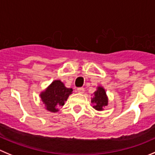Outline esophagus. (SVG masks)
Here are the masks:
<instances>
[{"label": "esophagus", "instance_id": "34e87169", "mask_svg": "<svg viewBox=\"0 0 155 155\" xmlns=\"http://www.w3.org/2000/svg\"><path fill=\"white\" fill-rule=\"evenodd\" d=\"M78 92L79 94H84V89L83 87L78 88Z\"/></svg>", "mask_w": 155, "mask_h": 155}]
</instances>
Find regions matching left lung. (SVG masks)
I'll use <instances>...</instances> for the list:
<instances>
[{
	"label": "left lung",
	"instance_id": "left-lung-1",
	"mask_svg": "<svg viewBox=\"0 0 155 155\" xmlns=\"http://www.w3.org/2000/svg\"><path fill=\"white\" fill-rule=\"evenodd\" d=\"M91 103L93 104V107L98 111H101L104 110V107L108 105V98L107 94L102 87H98L97 91L94 93V96L91 98Z\"/></svg>",
	"mask_w": 155,
	"mask_h": 155
}]
</instances>
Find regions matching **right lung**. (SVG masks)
<instances>
[{
    "label": "right lung",
    "instance_id": "right-lung-1",
    "mask_svg": "<svg viewBox=\"0 0 155 155\" xmlns=\"http://www.w3.org/2000/svg\"><path fill=\"white\" fill-rule=\"evenodd\" d=\"M73 90L67 88L59 80H55L40 94V97L45 109L52 113L58 111V108L64 104Z\"/></svg>",
    "mask_w": 155,
    "mask_h": 155
}]
</instances>
